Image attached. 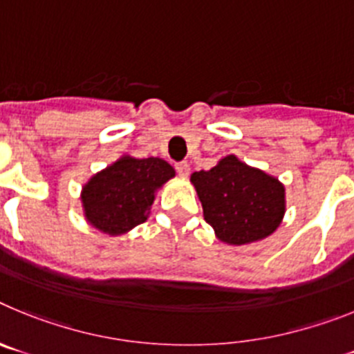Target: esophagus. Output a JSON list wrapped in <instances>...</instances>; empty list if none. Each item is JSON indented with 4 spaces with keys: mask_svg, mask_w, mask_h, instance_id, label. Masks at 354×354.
Wrapping results in <instances>:
<instances>
[{
    "mask_svg": "<svg viewBox=\"0 0 354 354\" xmlns=\"http://www.w3.org/2000/svg\"><path fill=\"white\" fill-rule=\"evenodd\" d=\"M175 170H177V174H179L180 177H187L192 168H189V165H187L186 161H180V162H177V165H175Z\"/></svg>",
    "mask_w": 354,
    "mask_h": 354,
    "instance_id": "obj_1",
    "label": "esophagus"
}]
</instances>
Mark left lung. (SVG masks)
Listing matches in <instances>:
<instances>
[{"instance_id":"8db88e82","label":"left lung","mask_w":354,"mask_h":354,"mask_svg":"<svg viewBox=\"0 0 354 354\" xmlns=\"http://www.w3.org/2000/svg\"><path fill=\"white\" fill-rule=\"evenodd\" d=\"M204 218L218 239L246 245L271 236L286 212V189L278 179L227 156L211 170L192 175Z\"/></svg>"}]
</instances>
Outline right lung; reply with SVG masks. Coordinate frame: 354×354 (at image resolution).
Masks as SVG:
<instances>
[{
  "mask_svg": "<svg viewBox=\"0 0 354 354\" xmlns=\"http://www.w3.org/2000/svg\"><path fill=\"white\" fill-rule=\"evenodd\" d=\"M174 175L175 170L165 159L124 156L83 187L84 216L109 236L127 232L147 220L156 189Z\"/></svg>",
  "mask_w": 354,
  "mask_h": 354,
  "instance_id": "1",
  "label": "right lung"
}]
</instances>
